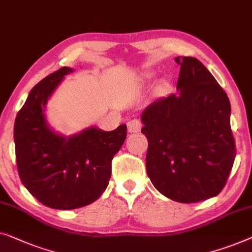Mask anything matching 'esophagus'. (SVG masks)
Returning <instances> with one entry per match:
<instances>
[{
	"label": "esophagus",
	"instance_id": "1",
	"mask_svg": "<svg viewBox=\"0 0 252 252\" xmlns=\"http://www.w3.org/2000/svg\"><path fill=\"white\" fill-rule=\"evenodd\" d=\"M126 126H127V131H129L130 133H136V132H139V131H140L141 123L136 119L130 120V121H127Z\"/></svg>",
	"mask_w": 252,
	"mask_h": 252
}]
</instances>
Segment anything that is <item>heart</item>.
I'll list each match as a JSON object with an SVG mask.
<instances>
[{
	"label": "heart",
	"instance_id": "1",
	"mask_svg": "<svg viewBox=\"0 0 252 252\" xmlns=\"http://www.w3.org/2000/svg\"><path fill=\"white\" fill-rule=\"evenodd\" d=\"M153 77H154V74H153V73H147V74H145V75L143 76V79H144L145 81H148V80L153 79ZM160 87H161V88L164 87V82H161Z\"/></svg>",
	"mask_w": 252,
	"mask_h": 252
}]
</instances>
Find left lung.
Instances as JSON below:
<instances>
[{
	"label": "left lung",
	"instance_id": "8db88e82",
	"mask_svg": "<svg viewBox=\"0 0 252 252\" xmlns=\"http://www.w3.org/2000/svg\"><path fill=\"white\" fill-rule=\"evenodd\" d=\"M177 94L158 98L141 113L147 138L146 170L162 195L194 203L218 195L236 148L226 92L200 60L176 57Z\"/></svg>",
	"mask_w": 252,
	"mask_h": 252
}]
</instances>
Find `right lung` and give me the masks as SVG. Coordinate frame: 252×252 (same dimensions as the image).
Instances as JSON below:
<instances>
[{
    "label": "right lung",
    "mask_w": 252,
    "mask_h": 252,
    "mask_svg": "<svg viewBox=\"0 0 252 252\" xmlns=\"http://www.w3.org/2000/svg\"><path fill=\"white\" fill-rule=\"evenodd\" d=\"M69 67L40 81L28 94L15 121L16 160L21 183L42 204L72 210L94 202L108 186L112 160L126 137V126L113 131L90 126L72 136L48 123L47 102Z\"/></svg>",
    "instance_id": "add662e5"
}]
</instances>
